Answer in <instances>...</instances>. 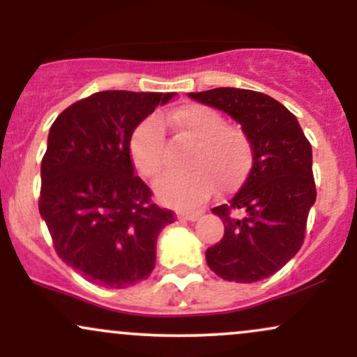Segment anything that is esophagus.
Masks as SVG:
<instances>
[{
    "label": "esophagus",
    "mask_w": 357,
    "mask_h": 357,
    "mask_svg": "<svg viewBox=\"0 0 357 357\" xmlns=\"http://www.w3.org/2000/svg\"><path fill=\"white\" fill-rule=\"evenodd\" d=\"M202 215V211H179L178 218L179 220H190V221H196Z\"/></svg>",
    "instance_id": "1"
}]
</instances>
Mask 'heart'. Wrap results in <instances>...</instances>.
I'll return each mask as SVG.
<instances>
[{"label":"heart","mask_w":357,"mask_h":357,"mask_svg":"<svg viewBox=\"0 0 357 357\" xmlns=\"http://www.w3.org/2000/svg\"><path fill=\"white\" fill-rule=\"evenodd\" d=\"M169 121L179 136L195 142L184 173H167L155 181V192L174 206H196L215 192L216 183L228 191L245 179L253 146L241 127L228 126L218 110L202 104L176 109ZM134 166L144 178H155L166 166V136L161 119L146 117L129 141Z\"/></svg>","instance_id":"1"}]
</instances>
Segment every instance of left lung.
<instances>
[{
	"label": "left lung",
	"mask_w": 357,
	"mask_h": 357,
	"mask_svg": "<svg viewBox=\"0 0 357 357\" xmlns=\"http://www.w3.org/2000/svg\"><path fill=\"white\" fill-rule=\"evenodd\" d=\"M190 97L231 116L253 146L247 181L211 210L223 220L225 235L206 250L208 267L228 282L264 280L304 243L315 203L312 147L296 116L265 93L220 87Z\"/></svg>",
	"instance_id": "left-lung-1"
}]
</instances>
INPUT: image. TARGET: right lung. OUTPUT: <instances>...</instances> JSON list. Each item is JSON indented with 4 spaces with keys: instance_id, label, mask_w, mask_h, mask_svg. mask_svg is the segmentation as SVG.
<instances>
[{
    "instance_id": "add662e5",
    "label": "right lung",
    "mask_w": 357,
    "mask_h": 357,
    "mask_svg": "<svg viewBox=\"0 0 357 357\" xmlns=\"http://www.w3.org/2000/svg\"><path fill=\"white\" fill-rule=\"evenodd\" d=\"M174 93L105 90L55 119L42 159L40 215L56 255L105 289L146 280L155 241L174 213L153 203L134 174L129 141L139 122Z\"/></svg>"
}]
</instances>
